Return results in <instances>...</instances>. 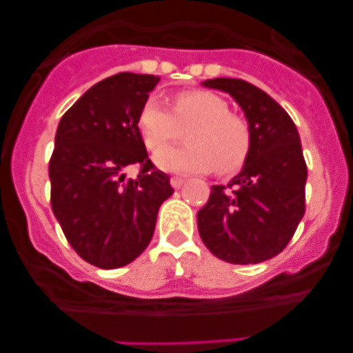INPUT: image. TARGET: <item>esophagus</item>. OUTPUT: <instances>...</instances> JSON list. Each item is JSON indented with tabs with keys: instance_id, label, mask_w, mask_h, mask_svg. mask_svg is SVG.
<instances>
[{
	"instance_id": "1",
	"label": "esophagus",
	"mask_w": 353,
	"mask_h": 353,
	"mask_svg": "<svg viewBox=\"0 0 353 353\" xmlns=\"http://www.w3.org/2000/svg\"><path fill=\"white\" fill-rule=\"evenodd\" d=\"M184 184V177H179V176H174L170 177V186L174 188V190H179L181 186Z\"/></svg>"
}]
</instances>
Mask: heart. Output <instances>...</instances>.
Listing matches in <instances>:
<instances>
[{"instance_id":"b5f03b06","label":"heart","mask_w":353,"mask_h":353,"mask_svg":"<svg viewBox=\"0 0 353 353\" xmlns=\"http://www.w3.org/2000/svg\"><path fill=\"white\" fill-rule=\"evenodd\" d=\"M141 137L150 150H161L190 130V143L155 155L160 169L172 172H208L232 176L251 154L252 134L248 121L232 114L229 104L208 90H186L174 97L170 112L157 97L147 99L138 117Z\"/></svg>"}]
</instances>
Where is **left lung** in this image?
I'll list each match as a JSON object with an SVG mask.
<instances>
[{"label":"left lung","instance_id":"1","mask_svg":"<svg viewBox=\"0 0 353 353\" xmlns=\"http://www.w3.org/2000/svg\"><path fill=\"white\" fill-rule=\"evenodd\" d=\"M203 85L227 92L248 119L251 154L227 186H212L198 212V230L212 254L254 265L282 252L305 212L307 167L301 138L285 109L266 92L237 78Z\"/></svg>","mask_w":353,"mask_h":353}]
</instances>
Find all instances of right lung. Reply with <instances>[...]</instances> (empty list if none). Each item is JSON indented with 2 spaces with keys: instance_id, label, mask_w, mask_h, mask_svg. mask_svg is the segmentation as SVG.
<instances>
[{
  "instance_id": "1",
  "label": "right lung",
  "mask_w": 353,
  "mask_h": 353,
  "mask_svg": "<svg viewBox=\"0 0 353 353\" xmlns=\"http://www.w3.org/2000/svg\"><path fill=\"white\" fill-rule=\"evenodd\" d=\"M160 78L117 73L88 88L61 117L49 162L51 206L68 243L97 268L130 265L150 244L174 190L154 169L138 128ZM140 165L137 180L125 169Z\"/></svg>"
}]
</instances>
